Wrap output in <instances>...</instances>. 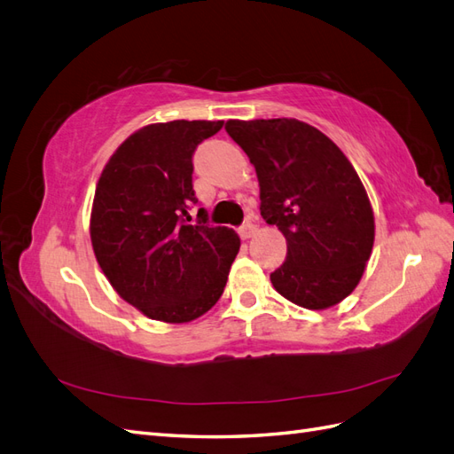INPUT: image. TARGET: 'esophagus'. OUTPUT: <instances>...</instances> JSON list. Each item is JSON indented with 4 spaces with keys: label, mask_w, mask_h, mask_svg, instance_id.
Wrapping results in <instances>:
<instances>
[{
    "label": "esophagus",
    "mask_w": 454,
    "mask_h": 454,
    "mask_svg": "<svg viewBox=\"0 0 454 454\" xmlns=\"http://www.w3.org/2000/svg\"><path fill=\"white\" fill-rule=\"evenodd\" d=\"M239 235H240V239H242V240H248V239H252V237L255 235V225H254V223H250V222H246V223L239 229Z\"/></svg>",
    "instance_id": "esophagus-1"
}]
</instances>
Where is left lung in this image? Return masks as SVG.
<instances>
[{
  "label": "left lung",
  "instance_id": "1",
  "mask_svg": "<svg viewBox=\"0 0 454 454\" xmlns=\"http://www.w3.org/2000/svg\"><path fill=\"white\" fill-rule=\"evenodd\" d=\"M225 130L255 167L261 215L286 237L270 282L292 303L324 310L360 284L375 240L365 187L324 132L297 119H229Z\"/></svg>",
  "mask_w": 454,
  "mask_h": 454
}]
</instances>
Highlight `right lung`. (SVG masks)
Listing matches in <instances>:
<instances>
[{"label": "right lung", "mask_w": 454, "mask_h": 454, "mask_svg": "<svg viewBox=\"0 0 454 454\" xmlns=\"http://www.w3.org/2000/svg\"><path fill=\"white\" fill-rule=\"evenodd\" d=\"M222 127L184 119L147 125L115 149L96 184V261L114 290L151 320H195L225 290L239 235L208 225L204 208L189 223V206L197 204L193 153Z\"/></svg>", "instance_id": "right-lung-1"}]
</instances>
